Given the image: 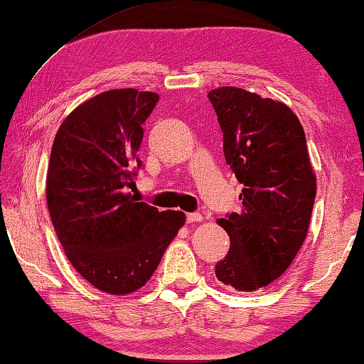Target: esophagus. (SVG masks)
Returning <instances> with one entry per match:
<instances>
[{
  "label": "esophagus",
  "instance_id": "obj_1",
  "mask_svg": "<svg viewBox=\"0 0 364 364\" xmlns=\"http://www.w3.org/2000/svg\"><path fill=\"white\" fill-rule=\"evenodd\" d=\"M203 217L200 213H187V222L188 223H197V222H202Z\"/></svg>",
  "mask_w": 364,
  "mask_h": 364
}]
</instances>
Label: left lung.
Masks as SVG:
<instances>
[{"mask_svg": "<svg viewBox=\"0 0 364 364\" xmlns=\"http://www.w3.org/2000/svg\"><path fill=\"white\" fill-rule=\"evenodd\" d=\"M223 132V154L243 183L242 212L218 218L230 250L215 275L237 291H257L280 278L305 242L316 176L295 112L282 101L240 87L208 92Z\"/></svg>", "mask_w": 364, "mask_h": 364, "instance_id": "left-lung-1", "label": "left lung"}]
</instances>
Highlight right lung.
<instances>
[{"label": "right lung", "instance_id": "obj_1", "mask_svg": "<svg viewBox=\"0 0 364 364\" xmlns=\"http://www.w3.org/2000/svg\"><path fill=\"white\" fill-rule=\"evenodd\" d=\"M157 101V92L132 87L101 92L64 119L53 142L46 198L54 230L79 275L109 295L146 285L186 223L183 212H159L126 192Z\"/></svg>", "mask_w": 364, "mask_h": 364}]
</instances>
